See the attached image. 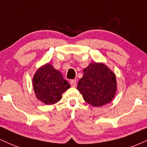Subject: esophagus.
<instances>
[{"label": "esophagus", "instance_id": "esophagus-1", "mask_svg": "<svg viewBox=\"0 0 147 147\" xmlns=\"http://www.w3.org/2000/svg\"><path fill=\"white\" fill-rule=\"evenodd\" d=\"M70 84H71V86H73V87H75V86H76L77 85V82H76V80H71L70 82Z\"/></svg>", "mask_w": 147, "mask_h": 147}]
</instances>
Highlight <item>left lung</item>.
Listing matches in <instances>:
<instances>
[{
  "instance_id": "obj_1",
  "label": "left lung",
  "mask_w": 147,
  "mask_h": 147,
  "mask_svg": "<svg viewBox=\"0 0 147 147\" xmlns=\"http://www.w3.org/2000/svg\"><path fill=\"white\" fill-rule=\"evenodd\" d=\"M77 88L86 102L95 107L101 106L110 102L115 96L116 76L103 63H90L84 69Z\"/></svg>"
}]
</instances>
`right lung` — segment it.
<instances>
[{
	"mask_svg": "<svg viewBox=\"0 0 147 147\" xmlns=\"http://www.w3.org/2000/svg\"><path fill=\"white\" fill-rule=\"evenodd\" d=\"M32 83L37 98L47 105L58 102L62 98L61 95L70 87L61 72L50 64L37 71Z\"/></svg>",
	"mask_w": 147,
	"mask_h": 147,
	"instance_id": "1",
	"label": "right lung"
}]
</instances>
